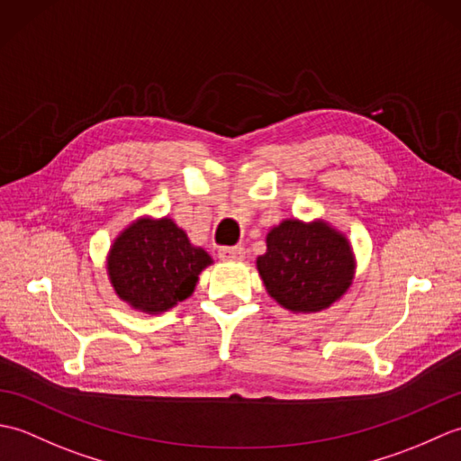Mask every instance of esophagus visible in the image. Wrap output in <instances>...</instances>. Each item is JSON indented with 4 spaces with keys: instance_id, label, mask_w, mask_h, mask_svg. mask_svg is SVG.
<instances>
[{
    "instance_id": "obj_1",
    "label": "esophagus",
    "mask_w": 461,
    "mask_h": 461,
    "mask_svg": "<svg viewBox=\"0 0 461 461\" xmlns=\"http://www.w3.org/2000/svg\"><path fill=\"white\" fill-rule=\"evenodd\" d=\"M218 256L221 261H240V259H243V256H246V249H243L241 246L221 248Z\"/></svg>"
}]
</instances>
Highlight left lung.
<instances>
[{"mask_svg": "<svg viewBox=\"0 0 461 461\" xmlns=\"http://www.w3.org/2000/svg\"><path fill=\"white\" fill-rule=\"evenodd\" d=\"M258 271L269 295L293 312H317L348 291L355 256L348 240L327 221L283 220L267 233Z\"/></svg>", "mask_w": 461, "mask_h": 461, "instance_id": "obj_1", "label": "left lung"}]
</instances>
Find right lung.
<instances>
[{"mask_svg":"<svg viewBox=\"0 0 461 461\" xmlns=\"http://www.w3.org/2000/svg\"><path fill=\"white\" fill-rule=\"evenodd\" d=\"M212 258L190 243L170 218H140L111 246L106 271L122 301L136 311L158 315L188 299Z\"/></svg>","mask_w":461,"mask_h":461,"instance_id":"1","label":"right lung"}]
</instances>
